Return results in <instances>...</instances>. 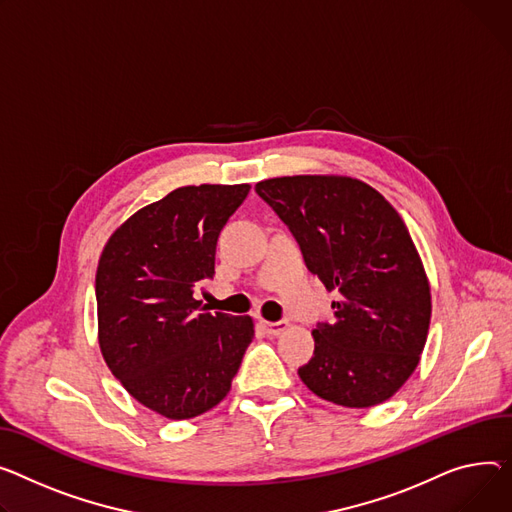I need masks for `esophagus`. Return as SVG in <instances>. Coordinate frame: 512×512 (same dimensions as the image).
Wrapping results in <instances>:
<instances>
[{"mask_svg": "<svg viewBox=\"0 0 512 512\" xmlns=\"http://www.w3.org/2000/svg\"><path fill=\"white\" fill-rule=\"evenodd\" d=\"M259 325L263 327V331L267 333V335H280L286 327H288V321H276V323H271V321H259Z\"/></svg>", "mask_w": 512, "mask_h": 512, "instance_id": "34e87169", "label": "esophagus"}]
</instances>
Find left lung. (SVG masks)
<instances>
[{
    "mask_svg": "<svg viewBox=\"0 0 512 512\" xmlns=\"http://www.w3.org/2000/svg\"><path fill=\"white\" fill-rule=\"evenodd\" d=\"M290 228L311 274L342 294L313 329L302 383L344 407L387 401L416 370L430 325V286L410 230L370 185L280 177L255 185Z\"/></svg>",
    "mask_w": 512,
    "mask_h": 512,
    "instance_id": "8db88e82",
    "label": "left lung"
}]
</instances>
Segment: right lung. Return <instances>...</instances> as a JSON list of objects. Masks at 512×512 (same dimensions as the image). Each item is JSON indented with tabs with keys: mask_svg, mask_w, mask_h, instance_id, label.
<instances>
[{
	"mask_svg": "<svg viewBox=\"0 0 512 512\" xmlns=\"http://www.w3.org/2000/svg\"><path fill=\"white\" fill-rule=\"evenodd\" d=\"M249 189H175L135 212L100 255L102 356L129 395L164 418L187 420L218 405L253 342L251 317L212 315L193 298L214 278L220 230Z\"/></svg>",
	"mask_w": 512,
	"mask_h": 512,
	"instance_id": "add662e5",
	"label": "right lung"
}]
</instances>
